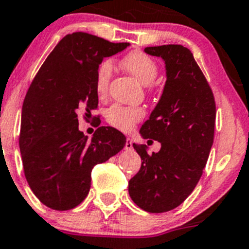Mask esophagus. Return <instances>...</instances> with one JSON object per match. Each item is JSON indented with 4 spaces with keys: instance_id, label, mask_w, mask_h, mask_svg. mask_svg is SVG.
I'll use <instances>...</instances> for the list:
<instances>
[{
    "instance_id": "1",
    "label": "esophagus",
    "mask_w": 249,
    "mask_h": 249,
    "mask_svg": "<svg viewBox=\"0 0 249 249\" xmlns=\"http://www.w3.org/2000/svg\"><path fill=\"white\" fill-rule=\"evenodd\" d=\"M125 149H132V141L129 137H127L126 142H125Z\"/></svg>"
}]
</instances>
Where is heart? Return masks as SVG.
<instances>
[{"mask_svg": "<svg viewBox=\"0 0 249 249\" xmlns=\"http://www.w3.org/2000/svg\"><path fill=\"white\" fill-rule=\"evenodd\" d=\"M122 64L130 74H132L143 85L151 84L158 73V66H157L156 60L142 51H131L125 54L122 59ZM112 71L113 64L108 59L103 60L96 71L95 88L98 96L101 97L107 95L109 81L112 78ZM143 115L144 110L142 108L114 105L107 110L106 118L112 126L117 127L122 131H129L143 118Z\"/></svg>", "mask_w": 249, "mask_h": 249, "instance_id": "obj_1", "label": "heart"}]
</instances>
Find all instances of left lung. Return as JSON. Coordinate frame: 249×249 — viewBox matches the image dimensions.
Instances as JSON below:
<instances>
[{
  "label": "left lung",
  "mask_w": 249,
  "mask_h": 249,
  "mask_svg": "<svg viewBox=\"0 0 249 249\" xmlns=\"http://www.w3.org/2000/svg\"><path fill=\"white\" fill-rule=\"evenodd\" d=\"M144 52L163 58L166 83L140 132L161 147L148 154L146 144L134 143L142 164L130 178L129 195L143 211L164 213L180 206L203 174L214 140L215 101L189 48L163 45L146 47Z\"/></svg>",
  "instance_id": "8db88e82"
}]
</instances>
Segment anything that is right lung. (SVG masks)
I'll return each instance as SVG.
<instances>
[{"label": "right lung", "instance_id": "add662e5", "mask_svg": "<svg viewBox=\"0 0 249 249\" xmlns=\"http://www.w3.org/2000/svg\"><path fill=\"white\" fill-rule=\"evenodd\" d=\"M129 46L86 33L64 36L30 84L21 108L19 148L24 174L41 203L54 211L75 208L88 196L91 171L122 151L126 137L100 126L91 140L79 131L97 109L95 76L103 58Z\"/></svg>", "mask_w": 249, "mask_h": 249}]
</instances>
